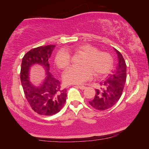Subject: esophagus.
Returning <instances> with one entry per match:
<instances>
[{"instance_id": "esophagus-1", "label": "esophagus", "mask_w": 149, "mask_h": 149, "mask_svg": "<svg viewBox=\"0 0 149 149\" xmlns=\"http://www.w3.org/2000/svg\"><path fill=\"white\" fill-rule=\"evenodd\" d=\"M75 87H77L79 88V89H81V90H84L85 89V87L84 86V85H75Z\"/></svg>"}]
</instances>
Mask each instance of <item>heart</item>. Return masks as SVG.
<instances>
[{"instance_id": "1", "label": "heart", "mask_w": 149, "mask_h": 149, "mask_svg": "<svg viewBox=\"0 0 149 149\" xmlns=\"http://www.w3.org/2000/svg\"><path fill=\"white\" fill-rule=\"evenodd\" d=\"M73 50L85 54L81 65V67L71 66L63 73L62 78L67 84H83L90 79L94 74L96 76H102L110 71L112 59L106 52L98 51L95 47L89 44L75 46ZM71 56L67 50L61 49L56 52L54 62L60 68H65L70 64Z\"/></svg>"}]
</instances>
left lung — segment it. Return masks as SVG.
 <instances>
[{"label": "left lung", "instance_id": "8db88e82", "mask_svg": "<svg viewBox=\"0 0 149 149\" xmlns=\"http://www.w3.org/2000/svg\"><path fill=\"white\" fill-rule=\"evenodd\" d=\"M116 52L118 63L117 67L108 75L107 79L100 82V88L96 89L94 99L89 104L97 110H104L114 106L122 96L126 81V64L122 54Z\"/></svg>", "mask_w": 149, "mask_h": 149}]
</instances>
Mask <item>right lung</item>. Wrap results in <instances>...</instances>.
<instances>
[{"instance_id":"1","label":"right lung","mask_w":149,"mask_h":149,"mask_svg":"<svg viewBox=\"0 0 149 149\" xmlns=\"http://www.w3.org/2000/svg\"><path fill=\"white\" fill-rule=\"evenodd\" d=\"M55 45L39 47L24 55L21 65L20 79L26 97L32 109L37 114L50 116L60 112L66 100V89H62L60 82L49 72V60ZM35 65L45 71V79L35 86L30 79V70Z\"/></svg>"}]
</instances>
